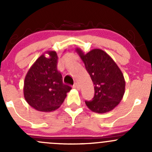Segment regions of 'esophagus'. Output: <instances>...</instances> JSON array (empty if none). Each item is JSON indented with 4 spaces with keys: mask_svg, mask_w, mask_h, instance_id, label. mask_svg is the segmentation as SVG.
Instances as JSON below:
<instances>
[{
    "mask_svg": "<svg viewBox=\"0 0 152 152\" xmlns=\"http://www.w3.org/2000/svg\"><path fill=\"white\" fill-rule=\"evenodd\" d=\"M73 88H74V89H76V90H79V89H80V87H79V84H77V83H75L74 85H73Z\"/></svg>",
    "mask_w": 152,
    "mask_h": 152,
    "instance_id": "obj_1",
    "label": "esophagus"
}]
</instances>
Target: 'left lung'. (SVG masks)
<instances>
[{"mask_svg":"<svg viewBox=\"0 0 152 152\" xmlns=\"http://www.w3.org/2000/svg\"><path fill=\"white\" fill-rule=\"evenodd\" d=\"M94 85L93 99L85 101L90 110L97 113L111 111L121 101L125 90L123 73L106 52L93 49L87 54L76 49Z\"/></svg>","mask_w":152,"mask_h":152,"instance_id":"1","label":"left lung"}]
</instances>
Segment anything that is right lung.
Segmentation results:
<instances>
[{
	"label": "right lung",
	"instance_id": "1",
	"mask_svg": "<svg viewBox=\"0 0 152 152\" xmlns=\"http://www.w3.org/2000/svg\"><path fill=\"white\" fill-rule=\"evenodd\" d=\"M49 58L39 56L29 69L24 82V97L31 107L42 112L56 110L63 103L71 87L63 83L58 70V56L49 51Z\"/></svg>",
	"mask_w": 152,
	"mask_h": 152
}]
</instances>
